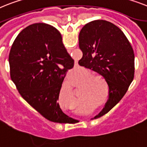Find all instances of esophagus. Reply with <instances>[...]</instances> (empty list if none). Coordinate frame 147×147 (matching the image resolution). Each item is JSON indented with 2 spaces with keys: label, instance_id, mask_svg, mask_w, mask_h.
<instances>
[{
  "label": "esophagus",
  "instance_id": "esophagus-1",
  "mask_svg": "<svg viewBox=\"0 0 147 147\" xmlns=\"http://www.w3.org/2000/svg\"><path fill=\"white\" fill-rule=\"evenodd\" d=\"M90 122H91V121H90ZM96 123H97V121H96Z\"/></svg>",
  "mask_w": 147,
  "mask_h": 147
}]
</instances>
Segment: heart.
Returning <instances> with one entry per match:
<instances>
[{"mask_svg": "<svg viewBox=\"0 0 147 147\" xmlns=\"http://www.w3.org/2000/svg\"><path fill=\"white\" fill-rule=\"evenodd\" d=\"M94 75V73L91 71L87 72L86 77L81 80V82L84 81L86 78H88L87 80L83 82L82 85V90L80 92V98L82 100L78 102L76 111L79 113L86 114L91 112L95 109L98 106H101L106 104L108 101L109 97H106V87L103 81L106 82L105 79L100 75ZM63 96H66L68 99L70 106L74 107L76 102V96L74 91L73 90L72 86L70 83H66L65 85V91L63 92Z\"/></svg>", "mask_w": 147, "mask_h": 147, "instance_id": "1", "label": "heart"}]
</instances>
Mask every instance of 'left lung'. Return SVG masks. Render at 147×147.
<instances>
[{"instance_id": "left-lung-1", "label": "left lung", "mask_w": 147, "mask_h": 147, "mask_svg": "<svg viewBox=\"0 0 147 147\" xmlns=\"http://www.w3.org/2000/svg\"><path fill=\"white\" fill-rule=\"evenodd\" d=\"M82 52L79 65L103 76L109 88V98L94 119L106 115L127 91L135 74L133 49L123 31L105 20L86 24L79 35Z\"/></svg>"}]
</instances>
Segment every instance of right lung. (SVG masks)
<instances>
[{"instance_id":"right-lung-1","label":"right lung","mask_w":147,"mask_h":147,"mask_svg":"<svg viewBox=\"0 0 147 147\" xmlns=\"http://www.w3.org/2000/svg\"><path fill=\"white\" fill-rule=\"evenodd\" d=\"M9 63L12 82L33 109L52 122H69L71 117L61 111L57 101L74 61L55 27L36 23L24 29L12 44Z\"/></svg>"}]
</instances>
